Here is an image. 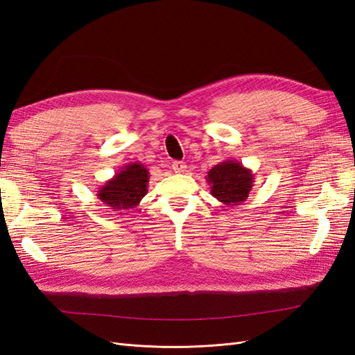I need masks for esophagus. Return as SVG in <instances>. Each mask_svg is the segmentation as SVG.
<instances>
[{"label":"esophagus","instance_id":"esophagus-1","mask_svg":"<svg viewBox=\"0 0 355 355\" xmlns=\"http://www.w3.org/2000/svg\"><path fill=\"white\" fill-rule=\"evenodd\" d=\"M171 168H173L175 173H184V171H187V164L184 161H173Z\"/></svg>","mask_w":355,"mask_h":355}]
</instances>
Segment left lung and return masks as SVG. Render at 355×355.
Masks as SVG:
<instances>
[{"instance_id": "8db88e82", "label": "left lung", "mask_w": 355, "mask_h": 355, "mask_svg": "<svg viewBox=\"0 0 355 355\" xmlns=\"http://www.w3.org/2000/svg\"><path fill=\"white\" fill-rule=\"evenodd\" d=\"M210 194L225 206H240L249 198L254 184V173L240 161L228 158L211 167L206 176Z\"/></svg>"}]
</instances>
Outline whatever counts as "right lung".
I'll return each mask as SVG.
<instances>
[{
	"label": "right lung",
	"instance_id": "1",
	"mask_svg": "<svg viewBox=\"0 0 355 355\" xmlns=\"http://www.w3.org/2000/svg\"><path fill=\"white\" fill-rule=\"evenodd\" d=\"M148 182L149 171L142 163H128L99 187L98 198L114 211L130 210L148 194Z\"/></svg>",
	"mask_w": 355,
	"mask_h": 355
}]
</instances>
